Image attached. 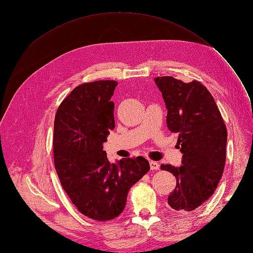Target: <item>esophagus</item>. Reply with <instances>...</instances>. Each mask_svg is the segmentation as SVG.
<instances>
[{
	"mask_svg": "<svg viewBox=\"0 0 253 253\" xmlns=\"http://www.w3.org/2000/svg\"><path fill=\"white\" fill-rule=\"evenodd\" d=\"M150 168H151V170H153V171L159 170V164L156 163V162H153V160H151V162H150Z\"/></svg>",
	"mask_w": 253,
	"mask_h": 253,
	"instance_id": "34e87169",
	"label": "esophagus"
}]
</instances>
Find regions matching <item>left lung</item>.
I'll return each mask as SVG.
<instances>
[{"label":"left lung","instance_id":"left-lung-1","mask_svg":"<svg viewBox=\"0 0 253 253\" xmlns=\"http://www.w3.org/2000/svg\"><path fill=\"white\" fill-rule=\"evenodd\" d=\"M154 81L168 110V128L178 133L182 153L181 167L160 166L176 178L168 204L174 210L192 211L214 193L223 175L227 128L210 91L200 81L185 83L171 76Z\"/></svg>","mask_w":253,"mask_h":253}]
</instances>
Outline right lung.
I'll return each instance as SVG.
<instances>
[{"label": "right lung", "mask_w": 253, "mask_h": 253, "mask_svg": "<svg viewBox=\"0 0 253 253\" xmlns=\"http://www.w3.org/2000/svg\"><path fill=\"white\" fill-rule=\"evenodd\" d=\"M117 84H80L61 102L53 125V162L61 185L79 212L98 221L117 217L129 189L150 170L142 156L111 164L103 151L115 128L111 98Z\"/></svg>", "instance_id": "1"}]
</instances>
